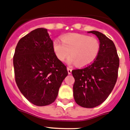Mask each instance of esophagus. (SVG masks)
<instances>
[{
	"label": "esophagus",
	"mask_w": 130,
	"mask_h": 130,
	"mask_svg": "<svg viewBox=\"0 0 130 130\" xmlns=\"http://www.w3.org/2000/svg\"><path fill=\"white\" fill-rule=\"evenodd\" d=\"M67 70H68V74H70L72 73V68H71L68 67Z\"/></svg>",
	"instance_id": "obj_1"
}]
</instances>
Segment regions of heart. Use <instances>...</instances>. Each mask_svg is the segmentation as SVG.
<instances>
[{
	"instance_id": "heart-1",
	"label": "heart",
	"mask_w": 130,
	"mask_h": 130,
	"mask_svg": "<svg viewBox=\"0 0 130 130\" xmlns=\"http://www.w3.org/2000/svg\"><path fill=\"white\" fill-rule=\"evenodd\" d=\"M61 40H54L52 44L54 52L60 60H64L70 54L68 62L85 66L92 64L98 56L100 45L94 37L71 33L62 36Z\"/></svg>"
}]
</instances>
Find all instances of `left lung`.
Masks as SVG:
<instances>
[{
  "label": "left lung",
  "instance_id": "8db88e82",
  "mask_svg": "<svg viewBox=\"0 0 130 130\" xmlns=\"http://www.w3.org/2000/svg\"><path fill=\"white\" fill-rule=\"evenodd\" d=\"M100 40V49L96 59L82 69L72 71L75 79L73 94L75 102L84 108H92L107 99L114 88L120 59L112 40L98 31H90Z\"/></svg>",
  "mask_w": 130,
  "mask_h": 130
}]
</instances>
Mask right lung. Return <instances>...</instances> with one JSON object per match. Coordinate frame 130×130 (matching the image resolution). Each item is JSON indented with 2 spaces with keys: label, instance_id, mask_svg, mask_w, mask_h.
<instances>
[{
  "label": "right lung",
  "instance_id": "add662e5",
  "mask_svg": "<svg viewBox=\"0 0 130 130\" xmlns=\"http://www.w3.org/2000/svg\"><path fill=\"white\" fill-rule=\"evenodd\" d=\"M47 29H35L20 38L13 56L15 81L33 104L47 106L56 99L66 66L54 52Z\"/></svg>",
  "mask_w": 130,
  "mask_h": 130
}]
</instances>
